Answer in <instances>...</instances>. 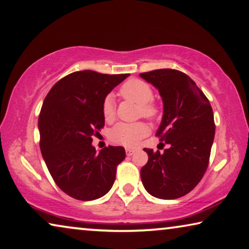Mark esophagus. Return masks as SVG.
Here are the masks:
<instances>
[{"label":"esophagus","mask_w":249,"mask_h":249,"mask_svg":"<svg viewBox=\"0 0 249 249\" xmlns=\"http://www.w3.org/2000/svg\"><path fill=\"white\" fill-rule=\"evenodd\" d=\"M136 152V150L134 149H130V148H128V149H125V153H127V156H132V154Z\"/></svg>","instance_id":"34e87169"}]
</instances>
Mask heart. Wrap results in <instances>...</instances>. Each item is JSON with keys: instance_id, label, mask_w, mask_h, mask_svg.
I'll list each match as a JSON object with an SVG mask.
<instances>
[{"instance_id": "heart-1", "label": "heart", "mask_w": 249, "mask_h": 249, "mask_svg": "<svg viewBox=\"0 0 249 249\" xmlns=\"http://www.w3.org/2000/svg\"><path fill=\"white\" fill-rule=\"evenodd\" d=\"M120 95L124 99L131 100L138 104V115L148 119H154L159 115V107L152 103L153 91L151 87L144 81L139 79H130L120 88ZM103 116L106 122L113 121L116 117L115 103L111 96L105 98L103 103ZM149 129L143 122L136 124H116L110 130L109 137L111 141L125 146H134L139 143L141 139L148 136Z\"/></svg>"}]
</instances>
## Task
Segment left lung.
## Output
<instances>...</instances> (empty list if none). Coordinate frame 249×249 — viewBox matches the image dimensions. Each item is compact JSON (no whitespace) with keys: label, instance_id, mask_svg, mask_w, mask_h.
<instances>
[{"label":"left lung","instance_id":"left-lung-1","mask_svg":"<svg viewBox=\"0 0 249 249\" xmlns=\"http://www.w3.org/2000/svg\"><path fill=\"white\" fill-rule=\"evenodd\" d=\"M140 77L160 92L163 116L156 136L169 144L163 153L143 149L149 160L141 169L142 184L154 197L184 196L198 184L209 165L215 136L213 110L184 72L157 69Z\"/></svg>","mask_w":249,"mask_h":249}]
</instances>
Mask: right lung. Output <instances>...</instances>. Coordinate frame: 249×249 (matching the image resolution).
Instances as JSON below:
<instances>
[{"label":"right lung","mask_w":249,"mask_h":249,"mask_svg":"<svg viewBox=\"0 0 249 249\" xmlns=\"http://www.w3.org/2000/svg\"><path fill=\"white\" fill-rule=\"evenodd\" d=\"M128 76L75 71L45 98L38 118L40 152L53 180L69 196L92 201L113 185L124 148L109 145L97 152L91 142L105 125V98Z\"/></svg>","instance_id":"right-lung-1"}]
</instances>
